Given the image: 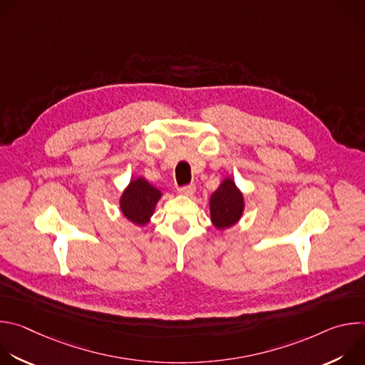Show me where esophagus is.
I'll use <instances>...</instances> for the list:
<instances>
[{"instance_id": "1", "label": "esophagus", "mask_w": 365, "mask_h": 365, "mask_svg": "<svg viewBox=\"0 0 365 365\" xmlns=\"http://www.w3.org/2000/svg\"><path fill=\"white\" fill-rule=\"evenodd\" d=\"M195 186L193 185H189V186H183L179 189V193L183 195V196H192L195 193Z\"/></svg>"}]
</instances>
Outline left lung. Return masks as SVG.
I'll return each mask as SVG.
<instances>
[{
	"label": "left lung",
	"mask_w": 365,
	"mask_h": 365,
	"mask_svg": "<svg viewBox=\"0 0 365 365\" xmlns=\"http://www.w3.org/2000/svg\"><path fill=\"white\" fill-rule=\"evenodd\" d=\"M244 210V193L232 178L222 179L218 189L210 196V214L214 227L220 231L234 227L242 218Z\"/></svg>",
	"instance_id": "obj_1"
}]
</instances>
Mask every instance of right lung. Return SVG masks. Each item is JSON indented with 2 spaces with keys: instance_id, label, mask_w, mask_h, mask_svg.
<instances>
[{
  "instance_id": "1",
  "label": "right lung",
  "mask_w": 365,
  "mask_h": 365,
  "mask_svg": "<svg viewBox=\"0 0 365 365\" xmlns=\"http://www.w3.org/2000/svg\"><path fill=\"white\" fill-rule=\"evenodd\" d=\"M162 196L160 189L151 185L144 176H137L130 180L120 196L121 214L134 225L144 227L150 222Z\"/></svg>"
}]
</instances>
